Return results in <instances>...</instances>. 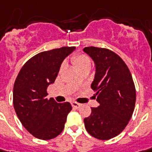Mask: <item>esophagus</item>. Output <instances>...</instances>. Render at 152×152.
Here are the masks:
<instances>
[{
  "mask_svg": "<svg viewBox=\"0 0 152 152\" xmlns=\"http://www.w3.org/2000/svg\"><path fill=\"white\" fill-rule=\"evenodd\" d=\"M71 105H72V107H75V108H79L81 106V103H78V102H71Z\"/></svg>",
  "mask_w": 152,
  "mask_h": 152,
  "instance_id": "esophagus-1",
  "label": "esophagus"
}]
</instances>
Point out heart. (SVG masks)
<instances>
[{
	"label": "heart",
	"instance_id": "1",
	"mask_svg": "<svg viewBox=\"0 0 152 152\" xmlns=\"http://www.w3.org/2000/svg\"><path fill=\"white\" fill-rule=\"evenodd\" d=\"M71 61L75 66L76 70L78 71H84V70H90L92 66V60L86 55L83 54H77L71 58ZM64 65L61 66V70L64 68Z\"/></svg>",
	"mask_w": 152,
	"mask_h": 152
}]
</instances>
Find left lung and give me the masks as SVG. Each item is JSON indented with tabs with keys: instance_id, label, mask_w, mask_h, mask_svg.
Returning <instances> with one entry per match:
<instances>
[{
	"instance_id": "8db88e82",
	"label": "left lung",
	"mask_w": 152,
	"mask_h": 152,
	"mask_svg": "<svg viewBox=\"0 0 152 152\" xmlns=\"http://www.w3.org/2000/svg\"><path fill=\"white\" fill-rule=\"evenodd\" d=\"M83 51L95 64L91 87L99 103L84 118L85 127L93 137L109 140L123 131L133 114L136 100L133 78L124 60L111 50L91 46Z\"/></svg>"
}]
</instances>
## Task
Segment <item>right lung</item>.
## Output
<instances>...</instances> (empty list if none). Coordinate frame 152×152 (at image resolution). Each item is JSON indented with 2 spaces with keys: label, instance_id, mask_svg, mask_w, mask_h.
I'll return each mask as SVG.
<instances>
[{
  "label": "right lung",
  "instance_id": "right-lung-1",
  "mask_svg": "<svg viewBox=\"0 0 152 152\" xmlns=\"http://www.w3.org/2000/svg\"><path fill=\"white\" fill-rule=\"evenodd\" d=\"M75 47L44 51L28 60L19 71L13 86V106L19 120L29 133L40 140L58 136L72 109L68 102L47 98V88L55 82L63 60Z\"/></svg>",
  "mask_w": 152,
  "mask_h": 152
}]
</instances>
